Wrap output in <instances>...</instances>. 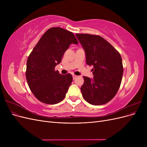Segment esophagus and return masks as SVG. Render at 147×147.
Returning a JSON list of instances; mask_svg holds the SVG:
<instances>
[{
	"instance_id": "34e87169",
	"label": "esophagus",
	"mask_w": 147,
	"mask_h": 147,
	"mask_svg": "<svg viewBox=\"0 0 147 147\" xmlns=\"http://www.w3.org/2000/svg\"><path fill=\"white\" fill-rule=\"evenodd\" d=\"M77 77V75H73V79H74V80H75V79Z\"/></svg>"
}]
</instances>
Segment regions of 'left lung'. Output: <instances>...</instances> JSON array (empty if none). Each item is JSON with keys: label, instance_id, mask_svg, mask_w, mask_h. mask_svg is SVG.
Here are the masks:
<instances>
[{"label": "left lung", "instance_id": "left-lung-1", "mask_svg": "<svg viewBox=\"0 0 147 147\" xmlns=\"http://www.w3.org/2000/svg\"><path fill=\"white\" fill-rule=\"evenodd\" d=\"M86 55V62L92 65L94 77H83L81 91L88 103L100 105L107 103L116 95L123 74L121 56L104 38L97 35L76 34Z\"/></svg>", "mask_w": 147, "mask_h": 147}]
</instances>
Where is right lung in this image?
Here are the masks:
<instances>
[{"instance_id": "add662e5", "label": "right lung", "mask_w": 147, "mask_h": 147, "mask_svg": "<svg viewBox=\"0 0 147 147\" xmlns=\"http://www.w3.org/2000/svg\"><path fill=\"white\" fill-rule=\"evenodd\" d=\"M78 44L74 34L59 27L49 29L29 55L26 77L34 96L47 104H56L65 97L73 78L55 70L70 44Z\"/></svg>"}]
</instances>
